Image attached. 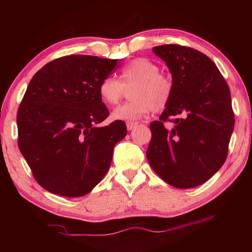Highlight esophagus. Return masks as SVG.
Wrapping results in <instances>:
<instances>
[{
    "instance_id": "1",
    "label": "esophagus",
    "mask_w": 252,
    "mask_h": 252,
    "mask_svg": "<svg viewBox=\"0 0 252 252\" xmlns=\"http://www.w3.org/2000/svg\"><path fill=\"white\" fill-rule=\"evenodd\" d=\"M136 125H138V123H136V122H131V121L126 122V129L129 130V131H131L132 129H133V127L136 126Z\"/></svg>"
}]
</instances>
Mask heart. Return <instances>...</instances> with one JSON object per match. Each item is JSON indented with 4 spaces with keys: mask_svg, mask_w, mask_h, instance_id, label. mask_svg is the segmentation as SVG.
I'll use <instances>...</instances> for the list:
<instances>
[{
    "mask_svg": "<svg viewBox=\"0 0 252 252\" xmlns=\"http://www.w3.org/2000/svg\"><path fill=\"white\" fill-rule=\"evenodd\" d=\"M159 65L151 60L139 58L132 60L120 71V80L112 75L102 79L99 83V95L108 105H116L123 97L126 89H132V101L113 110L114 120L133 121L149 111L160 112L170 103L173 82L169 75L159 72Z\"/></svg>",
    "mask_w": 252,
    "mask_h": 252,
    "instance_id": "heart-1",
    "label": "heart"
}]
</instances>
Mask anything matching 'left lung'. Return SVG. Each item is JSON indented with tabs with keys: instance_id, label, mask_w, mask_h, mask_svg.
Returning a JSON list of instances; mask_svg holds the SVG:
<instances>
[{
	"instance_id": "8db88e82",
	"label": "left lung",
	"mask_w": 252,
	"mask_h": 252,
	"mask_svg": "<svg viewBox=\"0 0 252 252\" xmlns=\"http://www.w3.org/2000/svg\"><path fill=\"white\" fill-rule=\"evenodd\" d=\"M172 74L167 108L150 125L147 150L151 168L170 186L202 185L222 167L234 126L230 89L206 54L178 44L153 48ZM173 122L172 129L164 126Z\"/></svg>"
}]
</instances>
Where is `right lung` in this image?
Returning a JSON list of instances; mask_svg holds the SVG:
<instances>
[{
  "mask_svg": "<svg viewBox=\"0 0 252 252\" xmlns=\"http://www.w3.org/2000/svg\"><path fill=\"white\" fill-rule=\"evenodd\" d=\"M118 60L66 55L49 62L30 81L18 110V144L34 179L54 194H87L110 168L114 146L125 138L121 120L109 117L100 81Z\"/></svg>",
  "mask_w": 252,
  "mask_h": 252,
  "instance_id": "add662e5",
  "label": "right lung"
}]
</instances>
